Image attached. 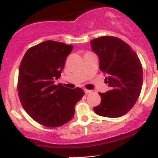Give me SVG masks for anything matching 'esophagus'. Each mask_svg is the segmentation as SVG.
<instances>
[{
	"mask_svg": "<svg viewBox=\"0 0 158 158\" xmlns=\"http://www.w3.org/2000/svg\"><path fill=\"white\" fill-rule=\"evenodd\" d=\"M92 90H88V89H85V93L86 94H91L92 93Z\"/></svg>",
	"mask_w": 158,
	"mask_h": 158,
	"instance_id": "1",
	"label": "esophagus"
}]
</instances>
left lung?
I'll list each match as a JSON object with an SVG mask.
<instances>
[{
  "mask_svg": "<svg viewBox=\"0 0 158 158\" xmlns=\"http://www.w3.org/2000/svg\"><path fill=\"white\" fill-rule=\"evenodd\" d=\"M93 51L99 59V69L107 77L110 87L99 93L101 103L94 110L99 116L110 118L122 117L133 108L143 85V68L137 53L123 40L102 36L90 41Z\"/></svg>",
  "mask_w": 158,
  "mask_h": 158,
  "instance_id": "1",
  "label": "left lung"
}]
</instances>
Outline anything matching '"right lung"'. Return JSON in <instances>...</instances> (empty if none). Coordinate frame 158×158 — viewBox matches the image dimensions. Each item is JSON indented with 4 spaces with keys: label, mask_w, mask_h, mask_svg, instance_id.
I'll use <instances>...</instances> for the list:
<instances>
[{
    "label": "right lung",
    "mask_w": 158,
    "mask_h": 158,
    "mask_svg": "<svg viewBox=\"0 0 158 158\" xmlns=\"http://www.w3.org/2000/svg\"><path fill=\"white\" fill-rule=\"evenodd\" d=\"M72 50V45L49 40L29 49L20 64V101L29 116L44 126L55 128L69 122L85 95L81 88L54 85Z\"/></svg>",
    "instance_id": "1"
}]
</instances>
